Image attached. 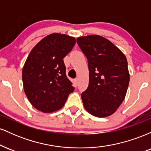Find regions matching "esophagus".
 I'll list each match as a JSON object with an SVG mask.
<instances>
[{"label":"esophagus","instance_id":"34e87169","mask_svg":"<svg viewBox=\"0 0 151 151\" xmlns=\"http://www.w3.org/2000/svg\"><path fill=\"white\" fill-rule=\"evenodd\" d=\"M74 83H75L76 85H78V84H79V79H78V78L74 79Z\"/></svg>","mask_w":151,"mask_h":151}]
</instances>
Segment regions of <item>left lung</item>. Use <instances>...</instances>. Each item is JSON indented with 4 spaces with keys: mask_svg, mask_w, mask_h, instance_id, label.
I'll return each mask as SVG.
<instances>
[{
    "mask_svg": "<svg viewBox=\"0 0 151 151\" xmlns=\"http://www.w3.org/2000/svg\"><path fill=\"white\" fill-rule=\"evenodd\" d=\"M77 42L88 60L89 86L81 94L84 108L94 116L115 113L125 99L130 75L124 54L106 38L82 36Z\"/></svg>",
    "mask_w": 151,
    "mask_h": 151,
    "instance_id": "1",
    "label": "left lung"
}]
</instances>
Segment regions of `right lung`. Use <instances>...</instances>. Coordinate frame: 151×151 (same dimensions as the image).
I'll return each mask as SVG.
<instances>
[{
  "mask_svg": "<svg viewBox=\"0 0 151 151\" xmlns=\"http://www.w3.org/2000/svg\"><path fill=\"white\" fill-rule=\"evenodd\" d=\"M76 42L74 37L52 33L32 48L22 72L25 93L30 104L43 113L62 108L74 87L66 76L63 59Z\"/></svg>",
  "mask_w": 151,
  "mask_h": 151,
  "instance_id": "right-lung-1",
  "label": "right lung"
}]
</instances>
